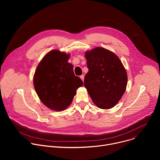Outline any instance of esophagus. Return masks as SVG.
<instances>
[{
	"label": "esophagus",
	"mask_w": 160,
	"mask_h": 160,
	"mask_svg": "<svg viewBox=\"0 0 160 160\" xmlns=\"http://www.w3.org/2000/svg\"><path fill=\"white\" fill-rule=\"evenodd\" d=\"M80 77V78L82 80V81L83 82V80H84V75H81Z\"/></svg>",
	"instance_id": "obj_1"
}]
</instances>
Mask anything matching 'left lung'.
<instances>
[{"mask_svg": "<svg viewBox=\"0 0 160 160\" xmlns=\"http://www.w3.org/2000/svg\"><path fill=\"white\" fill-rule=\"evenodd\" d=\"M88 69L84 85L93 102L99 108L115 106L125 92L127 74L118 57L102 48L85 52Z\"/></svg>", "mask_w": 160, "mask_h": 160, "instance_id": "obj_1", "label": "left lung"}]
</instances>
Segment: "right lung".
Segmentation results:
<instances>
[{
  "instance_id": "obj_1",
  "label": "right lung",
  "mask_w": 160,
  "mask_h": 160,
  "mask_svg": "<svg viewBox=\"0 0 160 160\" xmlns=\"http://www.w3.org/2000/svg\"><path fill=\"white\" fill-rule=\"evenodd\" d=\"M70 54L52 50L38 64L33 84L40 101L48 108L62 111L69 106L82 80L75 75L73 65L68 62Z\"/></svg>"
}]
</instances>
